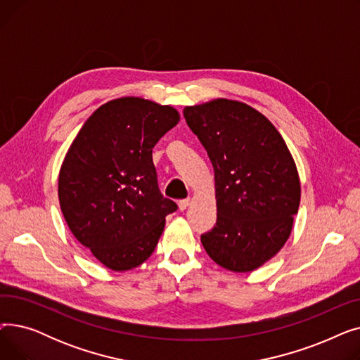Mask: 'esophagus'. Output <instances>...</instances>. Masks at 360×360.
<instances>
[{"label":"esophagus","mask_w":360,"mask_h":360,"mask_svg":"<svg viewBox=\"0 0 360 360\" xmlns=\"http://www.w3.org/2000/svg\"><path fill=\"white\" fill-rule=\"evenodd\" d=\"M178 205H179V210H181V212L186 210V207H188V205H190V198H185V200H179Z\"/></svg>","instance_id":"obj_1"}]
</instances>
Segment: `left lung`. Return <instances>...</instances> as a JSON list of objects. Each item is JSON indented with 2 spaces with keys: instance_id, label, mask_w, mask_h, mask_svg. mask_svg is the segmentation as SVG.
<instances>
[{
  "instance_id": "left-lung-1",
  "label": "left lung",
  "mask_w": 360,
  "mask_h": 360,
  "mask_svg": "<svg viewBox=\"0 0 360 360\" xmlns=\"http://www.w3.org/2000/svg\"><path fill=\"white\" fill-rule=\"evenodd\" d=\"M184 117L209 155L217 220L201 235L220 267L248 273L286 243L300 201L290 151L276 127L247 103L216 99L186 106Z\"/></svg>"
}]
</instances>
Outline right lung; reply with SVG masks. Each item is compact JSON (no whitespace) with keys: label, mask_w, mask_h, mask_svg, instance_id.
I'll return each mask as SVG.
<instances>
[{"label":"right lung","mask_w":360,"mask_h":360,"mask_svg":"<svg viewBox=\"0 0 360 360\" xmlns=\"http://www.w3.org/2000/svg\"><path fill=\"white\" fill-rule=\"evenodd\" d=\"M179 121L172 106L141 98L94 110L70 146L58 178L70 231L103 266L131 270L153 254L175 201L165 198L151 158Z\"/></svg>","instance_id":"obj_1"}]
</instances>
